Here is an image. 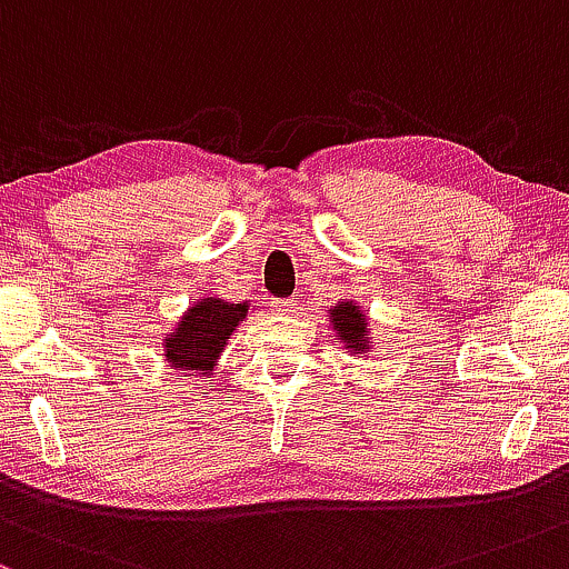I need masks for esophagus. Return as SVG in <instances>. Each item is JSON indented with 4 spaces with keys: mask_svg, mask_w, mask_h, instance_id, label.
I'll return each instance as SVG.
<instances>
[{
    "mask_svg": "<svg viewBox=\"0 0 569 569\" xmlns=\"http://www.w3.org/2000/svg\"><path fill=\"white\" fill-rule=\"evenodd\" d=\"M271 309L277 315H292L298 309V301L296 298H271Z\"/></svg>",
    "mask_w": 569,
    "mask_h": 569,
    "instance_id": "1",
    "label": "esophagus"
}]
</instances>
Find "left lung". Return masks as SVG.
<instances>
[{"label": "left lung", "mask_w": 569, "mask_h": 569, "mask_svg": "<svg viewBox=\"0 0 569 569\" xmlns=\"http://www.w3.org/2000/svg\"><path fill=\"white\" fill-rule=\"evenodd\" d=\"M330 325L338 333V341L343 343V349H349L352 355H366L370 349V328L368 317L362 315L360 306L355 301H338L330 309Z\"/></svg>", "instance_id": "1"}]
</instances>
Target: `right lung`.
I'll list each match as a JSON object with an SVG mask.
<instances>
[{
  "label": "right lung",
  "mask_w": 569,
  "mask_h": 569,
  "mask_svg": "<svg viewBox=\"0 0 569 569\" xmlns=\"http://www.w3.org/2000/svg\"><path fill=\"white\" fill-rule=\"evenodd\" d=\"M247 303L222 298H201L177 322L174 333L163 338V355L171 368L212 373L236 325L244 322Z\"/></svg>",
  "instance_id": "add662e5"
}]
</instances>
